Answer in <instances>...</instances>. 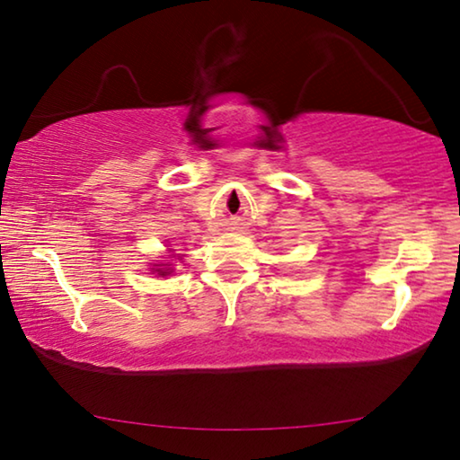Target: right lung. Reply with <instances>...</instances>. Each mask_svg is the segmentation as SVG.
Returning a JSON list of instances; mask_svg holds the SVG:
<instances>
[{"label": "right lung", "mask_w": 460, "mask_h": 460, "mask_svg": "<svg viewBox=\"0 0 460 460\" xmlns=\"http://www.w3.org/2000/svg\"><path fill=\"white\" fill-rule=\"evenodd\" d=\"M156 266H163V264H156ZM153 272L161 274V277H167V274H171V270H169V264H164V269H153Z\"/></svg>", "instance_id": "1"}]
</instances>
